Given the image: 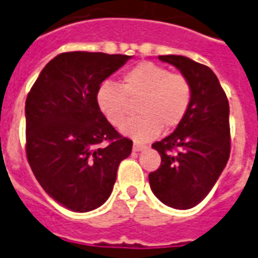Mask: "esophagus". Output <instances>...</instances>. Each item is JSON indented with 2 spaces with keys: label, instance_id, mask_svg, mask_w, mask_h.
<instances>
[{
  "label": "esophagus",
  "instance_id": "1",
  "mask_svg": "<svg viewBox=\"0 0 258 258\" xmlns=\"http://www.w3.org/2000/svg\"><path fill=\"white\" fill-rule=\"evenodd\" d=\"M146 146L142 145V144H138V142H134V145H133V149L134 152H140V151H144Z\"/></svg>",
  "mask_w": 258,
  "mask_h": 258
}]
</instances>
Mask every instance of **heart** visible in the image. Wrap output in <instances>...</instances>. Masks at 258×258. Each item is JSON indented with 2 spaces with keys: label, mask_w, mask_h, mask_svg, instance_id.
Wrapping results in <instances>:
<instances>
[{
  "label": "heart",
  "mask_w": 258,
  "mask_h": 258,
  "mask_svg": "<svg viewBox=\"0 0 258 258\" xmlns=\"http://www.w3.org/2000/svg\"><path fill=\"white\" fill-rule=\"evenodd\" d=\"M96 106L109 123L120 127L137 106L138 117L124 124V134L135 141H151L162 128L177 127L189 110L192 87L181 73H170L167 68L153 62H142L123 76L121 85L102 81L95 94Z\"/></svg>",
  "instance_id": "heart-1"
}]
</instances>
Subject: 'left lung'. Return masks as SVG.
<instances>
[{
	"mask_svg": "<svg viewBox=\"0 0 258 258\" xmlns=\"http://www.w3.org/2000/svg\"><path fill=\"white\" fill-rule=\"evenodd\" d=\"M188 79L192 101L173 134L155 142L162 164L149 174V184L160 202L186 210L199 205L227 166L231 152L229 103L210 68L181 55H162ZM177 150V154H171Z\"/></svg>",
	"mask_w": 258,
	"mask_h": 258,
	"instance_id": "8db88e82",
	"label": "left lung"
}]
</instances>
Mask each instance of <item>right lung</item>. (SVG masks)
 I'll list each match as a JSON object with an SVG mask.
<instances>
[{
    "label": "right lung",
    "instance_id": "1",
    "mask_svg": "<svg viewBox=\"0 0 258 258\" xmlns=\"http://www.w3.org/2000/svg\"><path fill=\"white\" fill-rule=\"evenodd\" d=\"M131 56L63 52L48 62L26 99V155L53 200L77 213L110 196L118 164L133 141L114 130L96 106L102 81Z\"/></svg>",
    "mask_w": 258,
    "mask_h": 258
}]
</instances>
